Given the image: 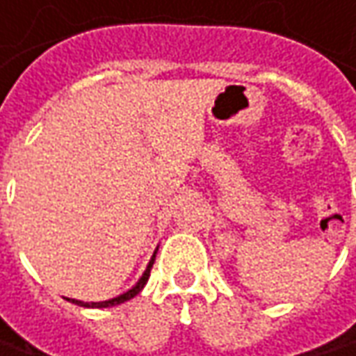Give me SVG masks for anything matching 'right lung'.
Instances as JSON below:
<instances>
[{
    "instance_id": "add662e5",
    "label": "right lung",
    "mask_w": 356,
    "mask_h": 356,
    "mask_svg": "<svg viewBox=\"0 0 356 356\" xmlns=\"http://www.w3.org/2000/svg\"><path fill=\"white\" fill-rule=\"evenodd\" d=\"M154 260H155V254L152 256V260H149V264H147V270L143 272V276L140 277V282H138V284H136V286H134L131 289H128L126 293L118 296V298H112V300H106V301H92V303H86V301H79V300H70V298H67V300L72 301V303H76V305H80V307H112V305H120V303H124V301L136 298L141 289H143V286H145V284H147V280H149V272H152Z\"/></svg>"
}]
</instances>
